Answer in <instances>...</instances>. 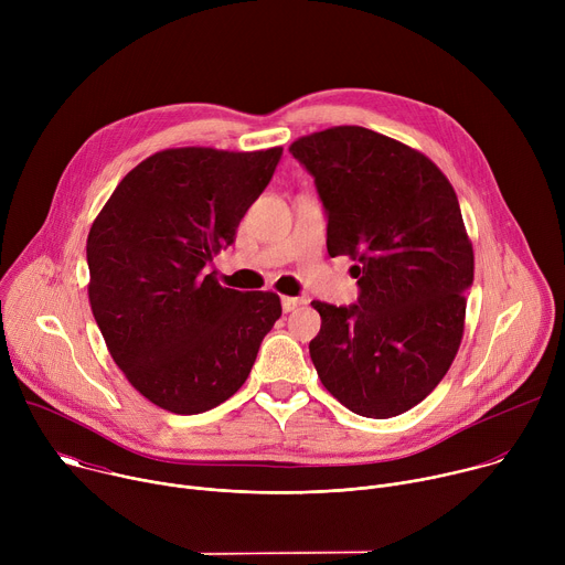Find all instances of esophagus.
I'll list each match as a JSON object with an SVG mask.
<instances>
[{
  "mask_svg": "<svg viewBox=\"0 0 565 565\" xmlns=\"http://www.w3.org/2000/svg\"><path fill=\"white\" fill-rule=\"evenodd\" d=\"M303 303V299H299V297H281V308H284V312H290V310H295L297 306H301Z\"/></svg>",
  "mask_w": 565,
  "mask_h": 565,
  "instance_id": "34e87169",
  "label": "esophagus"
}]
</instances>
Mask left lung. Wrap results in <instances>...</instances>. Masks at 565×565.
<instances>
[{"label": "left lung", "instance_id": "left-lung-1", "mask_svg": "<svg viewBox=\"0 0 565 565\" xmlns=\"http://www.w3.org/2000/svg\"><path fill=\"white\" fill-rule=\"evenodd\" d=\"M290 153L315 179L329 255L358 262V303L312 301L317 375L358 416L405 414L462 340L473 250L456 192L427 156L355 125L303 136Z\"/></svg>", "mask_w": 565, "mask_h": 565}]
</instances>
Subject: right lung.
Listing matches in <instances>:
<instances>
[{
	"instance_id": "1",
	"label": "right lung",
	"mask_w": 565,
	"mask_h": 565,
	"mask_svg": "<svg viewBox=\"0 0 565 565\" xmlns=\"http://www.w3.org/2000/svg\"><path fill=\"white\" fill-rule=\"evenodd\" d=\"M281 151H158L120 181L92 225L96 324L131 386L160 409L194 416L234 395L281 317L275 292H238L207 275Z\"/></svg>"
}]
</instances>
